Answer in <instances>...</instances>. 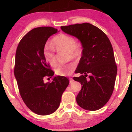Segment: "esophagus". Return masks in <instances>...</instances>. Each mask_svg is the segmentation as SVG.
I'll return each instance as SVG.
<instances>
[{"mask_svg":"<svg viewBox=\"0 0 132 132\" xmlns=\"http://www.w3.org/2000/svg\"><path fill=\"white\" fill-rule=\"evenodd\" d=\"M69 81H70V83H71V82H73V81H74L73 78H70V79H69Z\"/></svg>","mask_w":132,"mask_h":132,"instance_id":"obj_1","label":"esophagus"}]
</instances>
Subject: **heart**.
Instances as JSON below:
<instances>
[{
    "mask_svg": "<svg viewBox=\"0 0 132 132\" xmlns=\"http://www.w3.org/2000/svg\"><path fill=\"white\" fill-rule=\"evenodd\" d=\"M52 45L57 50L67 51L69 57L71 59H78L81 56L82 49L81 44L76 42L74 37L70 35L60 34L53 38ZM44 56L48 63L52 66H55L56 61L55 55V50L52 46L46 44L44 48ZM76 64L73 62L59 64L55 69L56 74L59 76H69L73 72L76 68Z\"/></svg>",
    "mask_w": 132,
    "mask_h": 132,
    "instance_id": "heart-1",
    "label": "heart"
}]
</instances>
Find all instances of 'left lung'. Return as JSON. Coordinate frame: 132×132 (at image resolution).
Masks as SVG:
<instances>
[{"instance_id": "obj_1", "label": "left lung", "mask_w": 132, "mask_h": 132, "mask_svg": "<svg viewBox=\"0 0 132 132\" xmlns=\"http://www.w3.org/2000/svg\"><path fill=\"white\" fill-rule=\"evenodd\" d=\"M61 28L66 34L79 39L83 48L75 71L81 76L73 77L82 86L76 97L77 104L86 110L100 109L112 94L117 74L111 42L103 31L90 23L72 24Z\"/></svg>"}]
</instances>
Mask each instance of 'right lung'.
<instances>
[{
    "label": "right lung",
    "mask_w": 132,
    "mask_h": 132,
    "mask_svg": "<svg viewBox=\"0 0 132 132\" xmlns=\"http://www.w3.org/2000/svg\"><path fill=\"white\" fill-rule=\"evenodd\" d=\"M57 32L51 27L35 28L22 38L17 48L14 73L19 93L27 106L39 115L51 114L59 108L62 94L69 84L68 78L56 76L45 83L54 72L44 56L48 39Z\"/></svg>",
    "instance_id": "1"
}]
</instances>
